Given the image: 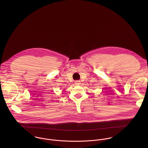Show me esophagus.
<instances>
[{"instance_id": "esophagus-1", "label": "esophagus", "mask_w": 148, "mask_h": 148, "mask_svg": "<svg viewBox=\"0 0 148 148\" xmlns=\"http://www.w3.org/2000/svg\"><path fill=\"white\" fill-rule=\"evenodd\" d=\"M80 82L79 81V80H76V81H75V84H76V85H79L80 84Z\"/></svg>"}]
</instances>
